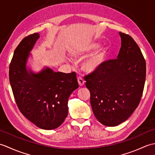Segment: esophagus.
<instances>
[{"instance_id": "esophagus-1", "label": "esophagus", "mask_w": 155, "mask_h": 155, "mask_svg": "<svg viewBox=\"0 0 155 155\" xmlns=\"http://www.w3.org/2000/svg\"><path fill=\"white\" fill-rule=\"evenodd\" d=\"M77 80H78V84H79L81 87L83 86V85L84 84L85 81H84V79H83V78H81V77H78Z\"/></svg>"}]
</instances>
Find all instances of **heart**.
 Masks as SVG:
<instances>
[{
	"label": "heart",
	"mask_w": 155,
	"mask_h": 155,
	"mask_svg": "<svg viewBox=\"0 0 155 155\" xmlns=\"http://www.w3.org/2000/svg\"><path fill=\"white\" fill-rule=\"evenodd\" d=\"M98 47V45L97 43H91L85 46L83 48L80 49L77 52H73L71 55L72 57L76 59H79L81 58H84L88 53H89L92 51L94 50ZM107 55V49L105 47H101L96 52H94L93 54H91L86 61H85L82 68L83 70L88 72V73H91L95 71H98L102 65L103 64L104 62L106 60Z\"/></svg>",
	"instance_id": "heart-1"
}]
</instances>
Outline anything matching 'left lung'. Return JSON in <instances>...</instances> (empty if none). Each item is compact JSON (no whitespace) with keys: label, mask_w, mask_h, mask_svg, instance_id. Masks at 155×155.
<instances>
[{"label":"left lung","mask_w":155,"mask_h":155,"mask_svg":"<svg viewBox=\"0 0 155 155\" xmlns=\"http://www.w3.org/2000/svg\"><path fill=\"white\" fill-rule=\"evenodd\" d=\"M119 35L117 58L104 62L84 77L94 116L107 127L117 126L130 117L139 104L146 78V62L139 46L130 36Z\"/></svg>","instance_id":"obj_1"}]
</instances>
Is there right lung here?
I'll list each match as a JSON object with an SVG mask.
<instances>
[{
    "instance_id": "obj_1",
    "label": "right lung",
    "mask_w": 155,
    "mask_h": 155,
    "mask_svg": "<svg viewBox=\"0 0 155 155\" xmlns=\"http://www.w3.org/2000/svg\"><path fill=\"white\" fill-rule=\"evenodd\" d=\"M34 33L16 48L9 67V81L16 103L24 116L45 130L58 127L68 114V99L78 87L74 72H54L48 67L35 73L27 63L36 42Z\"/></svg>"
}]
</instances>
